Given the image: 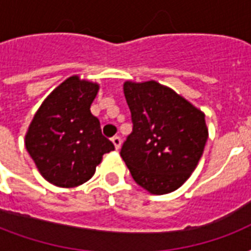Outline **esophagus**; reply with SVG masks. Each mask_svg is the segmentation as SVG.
<instances>
[{"label": "esophagus", "mask_w": 251, "mask_h": 251, "mask_svg": "<svg viewBox=\"0 0 251 251\" xmlns=\"http://www.w3.org/2000/svg\"><path fill=\"white\" fill-rule=\"evenodd\" d=\"M112 143H113V145H114V149H116V150L121 149L122 141H121V138H120V137H113V138H112Z\"/></svg>", "instance_id": "1"}]
</instances>
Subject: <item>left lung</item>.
I'll use <instances>...</instances> for the list:
<instances>
[{"label":"left lung","instance_id":"left-lung-1","mask_svg":"<svg viewBox=\"0 0 251 251\" xmlns=\"http://www.w3.org/2000/svg\"><path fill=\"white\" fill-rule=\"evenodd\" d=\"M124 94L133 131L120 153L131 177L151 194L177 190L194 172L206 146L204 113L155 80L125 82Z\"/></svg>","mask_w":251,"mask_h":251}]
</instances>
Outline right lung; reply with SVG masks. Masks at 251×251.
I'll return each instance as SVG.
<instances>
[{"label":"right lung","mask_w":251,"mask_h":251,"mask_svg":"<svg viewBox=\"0 0 251 251\" xmlns=\"http://www.w3.org/2000/svg\"><path fill=\"white\" fill-rule=\"evenodd\" d=\"M99 84L73 75L45 99L25 134V149L48 182L74 187L94 176L114 146L91 113Z\"/></svg>","instance_id":"1"}]
</instances>
